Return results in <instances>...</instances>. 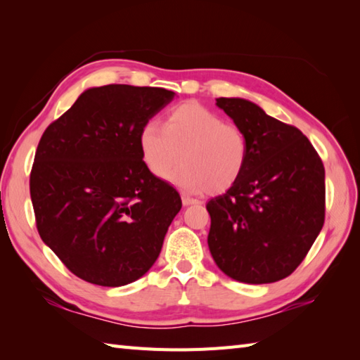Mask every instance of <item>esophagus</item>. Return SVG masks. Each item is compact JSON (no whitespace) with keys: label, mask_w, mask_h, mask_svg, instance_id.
Segmentation results:
<instances>
[{"label":"esophagus","mask_w":360,"mask_h":360,"mask_svg":"<svg viewBox=\"0 0 360 360\" xmlns=\"http://www.w3.org/2000/svg\"><path fill=\"white\" fill-rule=\"evenodd\" d=\"M182 204H184V205H192V204H201V201L196 200V198H190L187 195H182Z\"/></svg>","instance_id":"obj_1"}]
</instances>
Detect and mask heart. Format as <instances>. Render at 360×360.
<instances>
[{"label": "heart", "instance_id": "1", "mask_svg": "<svg viewBox=\"0 0 360 360\" xmlns=\"http://www.w3.org/2000/svg\"><path fill=\"white\" fill-rule=\"evenodd\" d=\"M139 147L145 165L158 178H167L179 160L184 162L172 181L188 193L226 192L238 182L249 159L244 129L198 102L174 106L162 125H143Z\"/></svg>", "mask_w": 360, "mask_h": 360}]
</instances>
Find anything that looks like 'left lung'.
<instances>
[{"mask_svg": "<svg viewBox=\"0 0 360 360\" xmlns=\"http://www.w3.org/2000/svg\"><path fill=\"white\" fill-rule=\"evenodd\" d=\"M217 105L249 142L246 170L207 202L209 249L229 277L250 285L286 278L309 252L325 223V167L300 129L244 98Z\"/></svg>", "mask_w": 360, "mask_h": 360, "instance_id": "1", "label": "left lung"}]
</instances>
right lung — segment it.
Returning <instances> with one entry per match:
<instances>
[{"instance_id": "1", "label": "right lung", "mask_w": 360, "mask_h": 360, "mask_svg": "<svg viewBox=\"0 0 360 360\" xmlns=\"http://www.w3.org/2000/svg\"><path fill=\"white\" fill-rule=\"evenodd\" d=\"M164 88H91L44 129L30 170L37 231L79 278L124 286L155 264L181 196L145 165L139 134Z\"/></svg>"}]
</instances>
